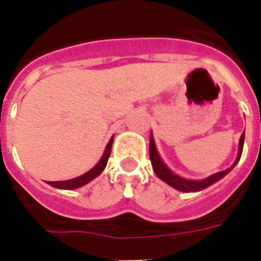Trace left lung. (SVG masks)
<instances>
[{
	"mask_svg": "<svg viewBox=\"0 0 261 261\" xmlns=\"http://www.w3.org/2000/svg\"><path fill=\"white\" fill-rule=\"evenodd\" d=\"M243 144H244V132L242 133L241 140H239V150L238 155H237V159H235L234 165L230 168H226L223 171L216 172V174L211 175L206 179H202V180H191V179H186V177H181L179 175L174 174V172L165 165V162L162 161V158L159 156L158 151H156L155 142H154L153 133H150V146H149V155H150L151 166H153V170L155 172L156 176L163 180L165 183H167L168 186H171L172 188L177 191H181V192H197V191L205 190L208 188L209 186L214 184L216 181L221 180L223 176L229 174L232 168L235 167V165L239 162L241 159L242 151H243Z\"/></svg>",
	"mask_w": 261,
	"mask_h": 261,
	"instance_id": "obj_1",
	"label": "left lung"
}]
</instances>
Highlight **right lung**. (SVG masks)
Instances as JSON below:
<instances>
[{
	"instance_id": "1",
	"label": "right lung",
	"mask_w": 261,
	"mask_h": 261,
	"mask_svg": "<svg viewBox=\"0 0 261 261\" xmlns=\"http://www.w3.org/2000/svg\"><path fill=\"white\" fill-rule=\"evenodd\" d=\"M112 142H114V136L111 137V140L108 141L107 146H106V150L103 153V156L100 158L98 163L94 166L91 170L86 172V174L81 175V176L74 177V179H70V180H62V181H48V184L55 188H60V190H75V188H80V187L86 186L87 183H90L91 180H94L96 176L102 174L103 170L107 166V161L110 158L111 154V147H112Z\"/></svg>"
}]
</instances>
